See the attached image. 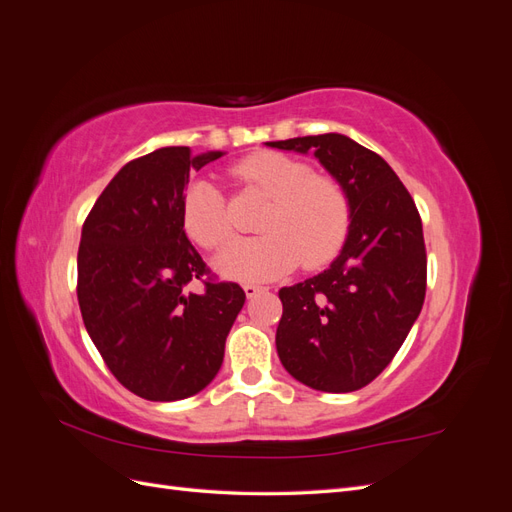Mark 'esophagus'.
Segmentation results:
<instances>
[{"label":"esophagus","mask_w":512,"mask_h":512,"mask_svg":"<svg viewBox=\"0 0 512 512\" xmlns=\"http://www.w3.org/2000/svg\"><path fill=\"white\" fill-rule=\"evenodd\" d=\"M243 290H245V297H247V299H252V297H256V294H258V292H262L265 288H262V286H256V284H245V286H243Z\"/></svg>","instance_id":"esophagus-1"}]
</instances>
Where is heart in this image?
Returning <instances> with one entry per match:
<instances>
[{
    "label": "heart",
    "mask_w": 512,
    "mask_h": 512,
    "mask_svg": "<svg viewBox=\"0 0 512 512\" xmlns=\"http://www.w3.org/2000/svg\"><path fill=\"white\" fill-rule=\"evenodd\" d=\"M241 183L271 196L260 220L262 237L239 241L218 258L226 277L243 282L273 280L301 265L318 269L331 262L348 237L350 200L335 179L275 151H258L232 168ZM181 220L205 250H220L232 237L226 196L209 179L192 181L183 192Z\"/></svg>",
    "instance_id": "b5f03b06"
}]
</instances>
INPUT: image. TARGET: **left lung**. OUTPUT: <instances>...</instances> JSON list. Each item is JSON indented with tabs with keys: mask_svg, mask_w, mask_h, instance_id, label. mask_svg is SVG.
Here are the masks:
<instances>
[{
	"mask_svg": "<svg viewBox=\"0 0 512 512\" xmlns=\"http://www.w3.org/2000/svg\"><path fill=\"white\" fill-rule=\"evenodd\" d=\"M267 145L312 151L350 200V230L331 267L280 290L277 354L292 378L316 391H359L393 361L421 314L427 288L421 215L395 170L344 134Z\"/></svg>",
	"mask_w": 512,
	"mask_h": 512,
	"instance_id": "1",
	"label": "left lung"
}]
</instances>
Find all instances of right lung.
I'll use <instances>...</instances> for the list:
<instances>
[{
    "instance_id": "obj_1",
    "label": "right lung",
    "mask_w": 512,
    "mask_h": 512,
    "mask_svg": "<svg viewBox=\"0 0 512 512\" xmlns=\"http://www.w3.org/2000/svg\"><path fill=\"white\" fill-rule=\"evenodd\" d=\"M162 147L123 166L91 207L79 245V305L106 367L149 401L192 397L218 374L239 284L205 280L209 269L185 237L183 190L192 170L222 158ZM192 279L206 292L185 293Z\"/></svg>"
}]
</instances>
